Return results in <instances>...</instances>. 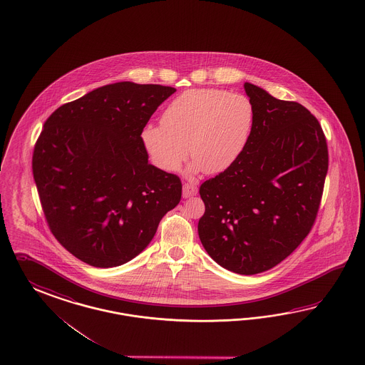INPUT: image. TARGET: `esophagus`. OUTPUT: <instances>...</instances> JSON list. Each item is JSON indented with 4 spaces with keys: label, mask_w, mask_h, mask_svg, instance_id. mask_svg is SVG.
<instances>
[{
    "label": "esophagus",
    "mask_w": 365,
    "mask_h": 365,
    "mask_svg": "<svg viewBox=\"0 0 365 365\" xmlns=\"http://www.w3.org/2000/svg\"><path fill=\"white\" fill-rule=\"evenodd\" d=\"M197 195V187L193 185V184H184L182 187V196L187 199V197H192V196H196Z\"/></svg>",
    "instance_id": "1"
}]
</instances>
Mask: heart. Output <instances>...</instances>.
Masks as SVG:
<instances>
[{
    "instance_id": "1",
    "label": "heart",
    "mask_w": 365,
    "mask_h": 365,
    "mask_svg": "<svg viewBox=\"0 0 365 365\" xmlns=\"http://www.w3.org/2000/svg\"><path fill=\"white\" fill-rule=\"evenodd\" d=\"M254 120V105L246 95L195 88L176 96L165 108L161 125H145L140 138L150 161L164 172L180 169L190 145V172L217 175L246 150Z\"/></svg>"
}]
</instances>
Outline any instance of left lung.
<instances>
[{
  "mask_svg": "<svg viewBox=\"0 0 365 365\" xmlns=\"http://www.w3.org/2000/svg\"><path fill=\"white\" fill-rule=\"evenodd\" d=\"M255 110L247 148L225 172L202 182L201 245L242 275L270 270L310 232L328 172L317 118L297 103L245 83Z\"/></svg>",
  "mask_w": 365,
  "mask_h": 365,
  "instance_id": "1",
  "label": "left lung"
}]
</instances>
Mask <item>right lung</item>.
Segmentation results:
<instances>
[{
  "mask_svg": "<svg viewBox=\"0 0 365 365\" xmlns=\"http://www.w3.org/2000/svg\"><path fill=\"white\" fill-rule=\"evenodd\" d=\"M175 93L113 83L46 120L32 158L36 187L51 232L84 263L108 269L135 258L181 200L180 178L149 164L140 138Z\"/></svg>",
  "mask_w": 365,
  "mask_h": 365,
  "instance_id": "obj_1",
  "label": "right lung"
}]
</instances>
